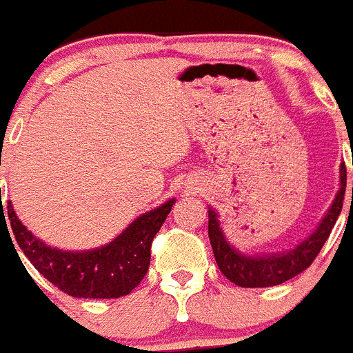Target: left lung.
<instances>
[{
    "label": "left lung",
    "mask_w": 353,
    "mask_h": 353,
    "mask_svg": "<svg viewBox=\"0 0 353 353\" xmlns=\"http://www.w3.org/2000/svg\"><path fill=\"white\" fill-rule=\"evenodd\" d=\"M339 185L341 187H339L334 201L310 236H305V240L299 242L293 249H288L285 252H274V254H263V256H260V254L245 256L240 251H236L233 245H230L219 224L217 212L208 207V236H210L212 251H214L215 261H217L221 272L230 281L242 286V288H265V286L281 285V283L304 272L318 256V252L327 242L339 214H341L345 189H347V166H345V162H341V168H339Z\"/></svg>",
    "instance_id": "8db88e82"
}]
</instances>
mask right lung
Instances as JSON below:
<instances>
[{
  "label": "right lung",
  "instance_id": "add662e5",
  "mask_svg": "<svg viewBox=\"0 0 353 353\" xmlns=\"http://www.w3.org/2000/svg\"><path fill=\"white\" fill-rule=\"evenodd\" d=\"M173 205L174 199H170L139 215L109 244L90 251H61L37 239L19 221L10 201H6V230L14 232L12 235L30 263L67 295L77 299H118L129 295L148 272L152 240ZM3 219L1 205L0 223Z\"/></svg>",
  "mask_w": 353,
  "mask_h": 353
}]
</instances>
